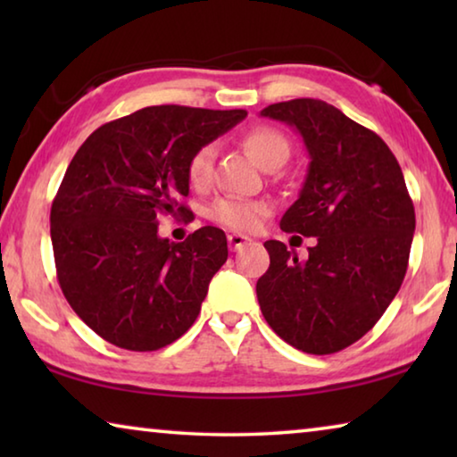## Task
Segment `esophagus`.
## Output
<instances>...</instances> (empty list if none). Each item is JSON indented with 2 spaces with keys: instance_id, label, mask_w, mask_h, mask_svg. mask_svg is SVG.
Listing matches in <instances>:
<instances>
[{
  "instance_id": "34e87169",
  "label": "esophagus",
  "mask_w": 457,
  "mask_h": 457,
  "mask_svg": "<svg viewBox=\"0 0 457 457\" xmlns=\"http://www.w3.org/2000/svg\"><path fill=\"white\" fill-rule=\"evenodd\" d=\"M228 244H229V250L231 252H237V250H242V247H245L247 244H252V239L242 236V234H229L228 236Z\"/></svg>"
}]
</instances>
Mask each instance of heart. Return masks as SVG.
<instances>
[{"instance_id": "heart-1", "label": "heart", "mask_w": 457, "mask_h": 457, "mask_svg": "<svg viewBox=\"0 0 457 457\" xmlns=\"http://www.w3.org/2000/svg\"><path fill=\"white\" fill-rule=\"evenodd\" d=\"M244 146L262 167L270 161L288 157V141L272 127H256L244 135ZM215 161V146L201 145L187 161V179L195 189H205L212 183ZM212 220L236 231H253L262 226L270 215V205L266 201L244 199V197H221L212 207Z\"/></svg>"}]
</instances>
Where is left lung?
<instances>
[{"label":"left lung","instance_id":"1","mask_svg":"<svg viewBox=\"0 0 457 457\" xmlns=\"http://www.w3.org/2000/svg\"><path fill=\"white\" fill-rule=\"evenodd\" d=\"M262 117L303 135L311 165L280 228L316 237L304 262L282 242L264 244L270 268L256 284L262 314L294 349L338 353L375 327L403 284L413 201L383 138L324 100L276 103Z\"/></svg>","mask_w":457,"mask_h":457}]
</instances>
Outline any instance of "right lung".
I'll list each match as a JSON object with an SVG mask.
<instances>
[{
  "instance_id": "right-lung-1",
  "label": "right lung",
  "mask_w": 457,
  "mask_h": 457,
  "mask_svg": "<svg viewBox=\"0 0 457 457\" xmlns=\"http://www.w3.org/2000/svg\"><path fill=\"white\" fill-rule=\"evenodd\" d=\"M245 111L146 106L106 122L76 151L50 212L60 288L108 343L159 351L189 330L228 239L205 226L181 244L159 237V218L191 210L187 161Z\"/></svg>"
}]
</instances>
